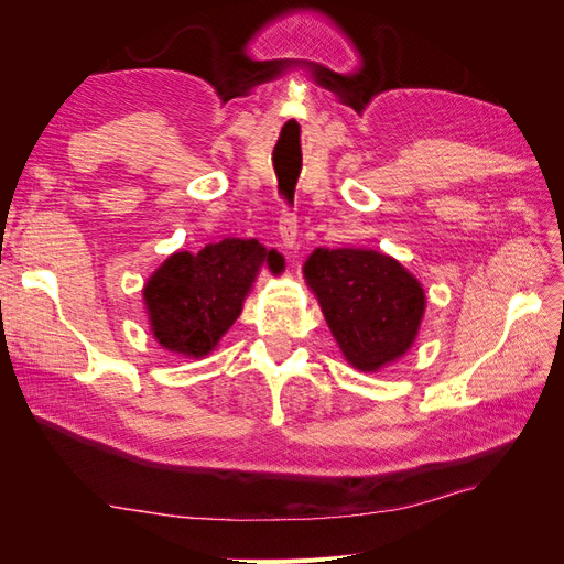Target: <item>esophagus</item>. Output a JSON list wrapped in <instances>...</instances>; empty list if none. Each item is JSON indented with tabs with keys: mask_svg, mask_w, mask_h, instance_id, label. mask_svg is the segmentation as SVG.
I'll use <instances>...</instances> for the list:
<instances>
[{
	"mask_svg": "<svg viewBox=\"0 0 564 564\" xmlns=\"http://www.w3.org/2000/svg\"><path fill=\"white\" fill-rule=\"evenodd\" d=\"M280 237L284 247H294L296 235H299V218L294 214V209H289L286 204H282L280 209Z\"/></svg>",
	"mask_w": 564,
	"mask_h": 564,
	"instance_id": "esophagus-1",
	"label": "esophagus"
}]
</instances>
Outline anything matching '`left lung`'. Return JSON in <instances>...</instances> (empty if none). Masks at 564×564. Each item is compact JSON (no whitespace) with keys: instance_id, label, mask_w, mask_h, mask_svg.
Wrapping results in <instances>:
<instances>
[{"instance_id":"8db88e82","label":"left lung","mask_w":564,"mask_h":564,"mask_svg":"<svg viewBox=\"0 0 564 564\" xmlns=\"http://www.w3.org/2000/svg\"><path fill=\"white\" fill-rule=\"evenodd\" d=\"M303 275L352 367L377 371L414 344L425 296L395 259L362 249H315Z\"/></svg>"}]
</instances>
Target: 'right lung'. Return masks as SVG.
Instances as JSON below:
<instances>
[{
  "instance_id": "1",
  "label": "right lung",
  "mask_w": 564,
  "mask_h": 564,
  "mask_svg": "<svg viewBox=\"0 0 564 564\" xmlns=\"http://www.w3.org/2000/svg\"><path fill=\"white\" fill-rule=\"evenodd\" d=\"M272 253L256 240H224L199 253L178 251L143 289L150 327L166 350L207 355L242 313V301Z\"/></svg>"
}]
</instances>
